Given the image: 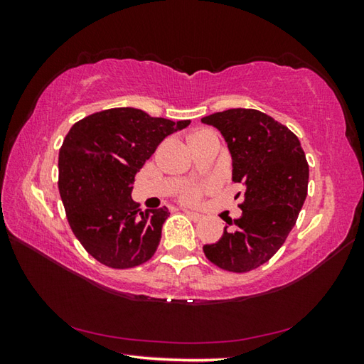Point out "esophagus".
Returning <instances> with one entry per match:
<instances>
[{
  "instance_id": "esophagus-1",
  "label": "esophagus",
  "mask_w": 364,
  "mask_h": 364,
  "mask_svg": "<svg viewBox=\"0 0 364 364\" xmlns=\"http://www.w3.org/2000/svg\"><path fill=\"white\" fill-rule=\"evenodd\" d=\"M184 213L188 215V217H191V218H194V220H200L202 218V215L200 213H197V212H194V210H184Z\"/></svg>"
}]
</instances>
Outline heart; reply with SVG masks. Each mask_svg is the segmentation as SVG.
<instances>
[{
    "instance_id": "obj_1",
    "label": "heart",
    "mask_w": 364,
    "mask_h": 364,
    "mask_svg": "<svg viewBox=\"0 0 364 364\" xmlns=\"http://www.w3.org/2000/svg\"><path fill=\"white\" fill-rule=\"evenodd\" d=\"M199 133H204V132H199ZM199 133H196V134H199ZM197 197H199V188L189 186V188L184 189V193H183V199L184 200L191 202V200H196Z\"/></svg>"
}]
</instances>
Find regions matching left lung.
I'll use <instances>...</instances> for the list:
<instances>
[{
    "label": "left lung",
    "instance_id": "8db88e82",
    "mask_svg": "<svg viewBox=\"0 0 364 364\" xmlns=\"http://www.w3.org/2000/svg\"><path fill=\"white\" fill-rule=\"evenodd\" d=\"M225 138L231 180L244 186L242 215L223 236L205 244L212 263L245 273L267 263L297 221L308 188V164L300 141L287 127L255 109H228L202 117ZM239 196V194H237Z\"/></svg>",
    "mask_w": 364,
    "mask_h": 364
}]
</instances>
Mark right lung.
Segmentation results:
<instances>
[{"label": "right lung", "mask_w": 364, "mask_h": 364, "mask_svg": "<svg viewBox=\"0 0 364 364\" xmlns=\"http://www.w3.org/2000/svg\"><path fill=\"white\" fill-rule=\"evenodd\" d=\"M191 120L115 107L85 117L59 151V193L73 234L97 262L133 268L156 254L168 208L141 210L134 175L168 134Z\"/></svg>", "instance_id": "1"}]
</instances>
